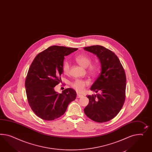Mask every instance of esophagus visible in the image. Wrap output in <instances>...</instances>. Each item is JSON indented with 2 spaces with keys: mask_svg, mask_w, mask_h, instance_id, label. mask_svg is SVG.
<instances>
[{
  "mask_svg": "<svg viewBox=\"0 0 152 152\" xmlns=\"http://www.w3.org/2000/svg\"><path fill=\"white\" fill-rule=\"evenodd\" d=\"M82 96H83L82 94H77V98H81Z\"/></svg>",
  "mask_w": 152,
  "mask_h": 152,
  "instance_id": "34e87169",
  "label": "esophagus"
}]
</instances>
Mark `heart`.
Here are the masks:
<instances>
[{
  "mask_svg": "<svg viewBox=\"0 0 152 152\" xmlns=\"http://www.w3.org/2000/svg\"><path fill=\"white\" fill-rule=\"evenodd\" d=\"M75 60L82 67L86 68L87 71L90 74L94 75L97 73L99 67L96 64H91V58L85 54H80L77 56ZM62 69L63 72L65 74H69L70 71V63L67 61L64 62ZM89 84V82L86 80L77 79L74 81L71 82L70 85L74 89L78 92H81L84 90L85 87Z\"/></svg>",
  "mask_w": 152,
  "mask_h": 152,
  "instance_id": "b5f03b06",
  "label": "heart"
}]
</instances>
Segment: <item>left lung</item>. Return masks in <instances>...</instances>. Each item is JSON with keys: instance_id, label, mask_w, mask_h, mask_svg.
<instances>
[{"instance_id": "1", "label": "left lung", "mask_w": 152, "mask_h": 152, "mask_svg": "<svg viewBox=\"0 0 152 152\" xmlns=\"http://www.w3.org/2000/svg\"><path fill=\"white\" fill-rule=\"evenodd\" d=\"M99 59L101 72L91 87L100 93L87 96L88 104L84 109L87 116L99 123L109 121L121 111L126 98V76L119 58L113 52L100 45L83 48Z\"/></svg>"}]
</instances>
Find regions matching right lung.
Masks as SVG:
<instances>
[{
    "instance_id": "obj_1",
    "label": "right lung",
    "mask_w": 152,
    "mask_h": 152,
    "mask_svg": "<svg viewBox=\"0 0 152 152\" xmlns=\"http://www.w3.org/2000/svg\"><path fill=\"white\" fill-rule=\"evenodd\" d=\"M76 48L52 46L38 53L30 66L25 87L29 106L41 119L53 121L65 113L76 97L71 88L58 94L54 90L61 81L64 57Z\"/></svg>"
}]
</instances>
